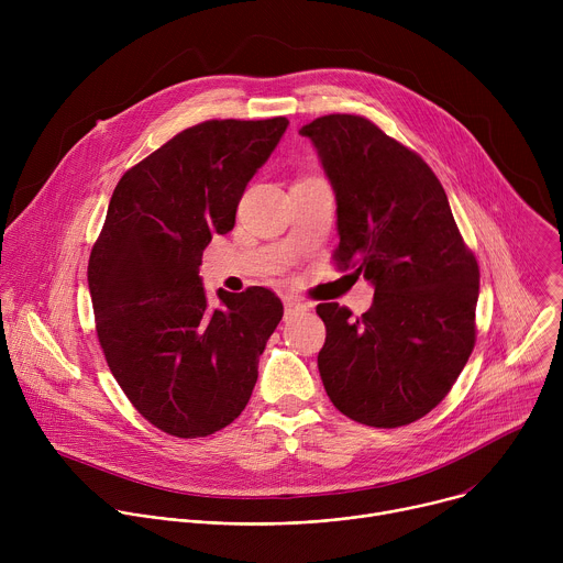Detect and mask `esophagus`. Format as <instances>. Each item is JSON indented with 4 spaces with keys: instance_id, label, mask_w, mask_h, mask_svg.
<instances>
[{
    "instance_id": "1",
    "label": "esophagus",
    "mask_w": 563,
    "mask_h": 563,
    "mask_svg": "<svg viewBox=\"0 0 563 563\" xmlns=\"http://www.w3.org/2000/svg\"><path fill=\"white\" fill-rule=\"evenodd\" d=\"M309 307L296 298H285V318H294L298 313H305Z\"/></svg>"
}]
</instances>
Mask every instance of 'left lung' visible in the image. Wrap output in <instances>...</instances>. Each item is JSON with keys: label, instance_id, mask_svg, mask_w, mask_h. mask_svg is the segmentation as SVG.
<instances>
[{"label": "left lung", "instance_id": "left-lung-1", "mask_svg": "<svg viewBox=\"0 0 563 563\" xmlns=\"http://www.w3.org/2000/svg\"><path fill=\"white\" fill-rule=\"evenodd\" d=\"M336 194L339 269L374 285L352 318L320 302L328 339L318 372L332 404L372 428H400L434 410L474 341L478 265L448 196L412 148L361 115L332 113L300 129Z\"/></svg>", "mask_w": 563, "mask_h": 563}]
</instances>
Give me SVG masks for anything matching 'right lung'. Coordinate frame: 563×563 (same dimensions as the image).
<instances>
[{
	"label": "right lung",
	"instance_id": "add662e5",
	"mask_svg": "<svg viewBox=\"0 0 563 563\" xmlns=\"http://www.w3.org/2000/svg\"><path fill=\"white\" fill-rule=\"evenodd\" d=\"M289 120H207L146 155L118 183L89 258L96 332L133 408L178 439L209 437L250 404L258 358L283 318L265 287L218 291L198 267L235 224L247 183Z\"/></svg>",
	"mask_w": 563,
	"mask_h": 563
}]
</instances>
